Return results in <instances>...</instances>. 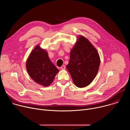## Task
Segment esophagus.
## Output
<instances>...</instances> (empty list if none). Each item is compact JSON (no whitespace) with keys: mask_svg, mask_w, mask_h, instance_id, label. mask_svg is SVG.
<instances>
[{"mask_svg":"<svg viewBox=\"0 0 130 130\" xmlns=\"http://www.w3.org/2000/svg\"><path fill=\"white\" fill-rule=\"evenodd\" d=\"M66 68V67L65 65H62L61 67V69H65Z\"/></svg>","mask_w":130,"mask_h":130,"instance_id":"1","label":"esophagus"}]
</instances>
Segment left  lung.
<instances>
[{
	"mask_svg": "<svg viewBox=\"0 0 130 130\" xmlns=\"http://www.w3.org/2000/svg\"><path fill=\"white\" fill-rule=\"evenodd\" d=\"M79 40L71 49L66 68L73 83L78 87L88 85L94 80L99 70L100 60L96 49L84 37Z\"/></svg>",
	"mask_w": 130,
	"mask_h": 130,
	"instance_id": "obj_1",
	"label": "left lung"
}]
</instances>
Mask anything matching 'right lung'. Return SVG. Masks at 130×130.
I'll use <instances>...</instances> for the list:
<instances>
[{"instance_id":"add662e5","label":"right lung","mask_w":130,"mask_h":130,"mask_svg":"<svg viewBox=\"0 0 130 130\" xmlns=\"http://www.w3.org/2000/svg\"><path fill=\"white\" fill-rule=\"evenodd\" d=\"M26 68L30 77L44 86L50 85L59 70L50 61L47 52L36 46L27 61Z\"/></svg>"}]
</instances>
